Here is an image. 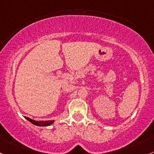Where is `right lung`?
Wrapping results in <instances>:
<instances>
[{
  "mask_svg": "<svg viewBox=\"0 0 154 154\" xmlns=\"http://www.w3.org/2000/svg\"><path fill=\"white\" fill-rule=\"evenodd\" d=\"M28 121H30V123H32L33 124L36 125V126H49V125L52 124L53 123V121H36L34 120H32L30 118L25 117Z\"/></svg>",
  "mask_w": 154,
  "mask_h": 154,
  "instance_id": "add662e5",
  "label": "right lung"
}]
</instances>
